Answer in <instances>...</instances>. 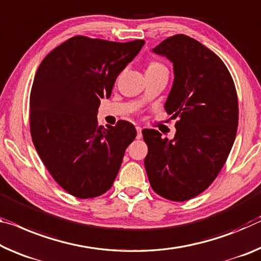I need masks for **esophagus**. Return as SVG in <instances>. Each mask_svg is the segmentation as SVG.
<instances>
[{
    "mask_svg": "<svg viewBox=\"0 0 261 261\" xmlns=\"http://www.w3.org/2000/svg\"><path fill=\"white\" fill-rule=\"evenodd\" d=\"M136 130H137V139H140L143 137L142 135V127L140 126H136Z\"/></svg>",
    "mask_w": 261,
    "mask_h": 261,
    "instance_id": "34e87169",
    "label": "esophagus"
}]
</instances>
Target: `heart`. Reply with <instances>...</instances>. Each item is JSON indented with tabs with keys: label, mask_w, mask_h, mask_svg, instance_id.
Segmentation results:
<instances>
[{
	"label": "heart",
	"mask_w": 261,
	"mask_h": 261,
	"mask_svg": "<svg viewBox=\"0 0 261 261\" xmlns=\"http://www.w3.org/2000/svg\"><path fill=\"white\" fill-rule=\"evenodd\" d=\"M156 67H164V66L159 63H156V61H153V63L148 65L147 68H156Z\"/></svg>",
	"instance_id": "obj_1"
}]
</instances>
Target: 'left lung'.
Returning a JSON list of instances; mask_svg holds the SVG:
<instances>
[{"label": "left lung", "instance_id": "left-lung-1", "mask_svg": "<svg viewBox=\"0 0 261 261\" xmlns=\"http://www.w3.org/2000/svg\"><path fill=\"white\" fill-rule=\"evenodd\" d=\"M153 52L174 66V84L165 105L176 118L174 139L143 130L144 164L152 189L167 200L197 196L216 179L232 148L238 126L233 79L221 58L186 35H174Z\"/></svg>", "mask_w": 261, "mask_h": 261}]
</instances>
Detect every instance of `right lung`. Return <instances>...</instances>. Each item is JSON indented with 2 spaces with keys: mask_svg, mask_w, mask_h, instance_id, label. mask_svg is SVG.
Returning <instances> with one entry per match:
<instances>
[{
  "mask_svg": "<svg viewBox=\"0 0 261 261\" xmlns=\"http://www.w3.org/2000/svg\"><path fill=\"white\" fill-rule=\"evenodd\" d=\"M145 41L117 43L74 36L44 58L30 94V132L41 161L61 188L93 198L113 186L126 147L137 136L127 121L103 129L101 98Z\"/></svg>",
  "mask_w": 261,
  "mask_h": 261,
  "instance_id": "add662e5",
  "label": "right lung"
}]
</instances>
